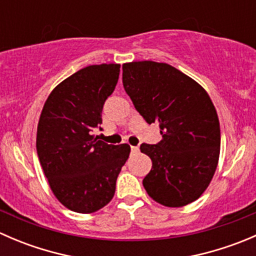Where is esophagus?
Here are the masks:
<instances>
[{"mask_svg":"<svg viewBox=\"0 0 256 256\" xmlns=\"http://www.w3.org/2000/svg\"><path fill=\"white\" fill-rule=\"evenodd\" d=\"M131 151H132V152H138V146H131Z\"/></svg>","mask_w":256,"mask_h":256,"instance_id":"1","label":"esophagus"}]
</instances>
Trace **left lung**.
Masks as SVG:
<instances>
[{"label": "left lung", "instance_id": "obj_1", "mask_svg": "<svg viewBox=\"0 0 256 256\" xmlns=\"http://www.w3.org/2000/svg\"><path fill=\"white\" fill-rule=\"evenodd\" d=\"M122 84L147 124L158 122L162 140L142 144L152 161L142 184L166 207H183L207 190L218 164L220 128L204 89L174 66L144 60L122 66Z\"/></svg>", "mask_w": 256, "mask_h": 256}]
</instances>
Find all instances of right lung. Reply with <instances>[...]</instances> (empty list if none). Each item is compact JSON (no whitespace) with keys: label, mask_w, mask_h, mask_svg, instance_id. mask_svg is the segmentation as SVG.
<instances>
[{"label":"right lung","mask_w":256,"mask_h":256,"mask_svg":"<svg viewBox=\"0 0 256 256\" xmlns=\"http://www.w3.org/2000/svg\"><path fill=\"white\" fill-rule=\"evenodd\" d=\"M120 64L89 66L54 88L37 130V154L59 202L78 213L108 204L130 146L108 144L92 136L102 128L105 102L112 94Z\"/></svg>","instance_id":"add662e5"}]
</instances>
